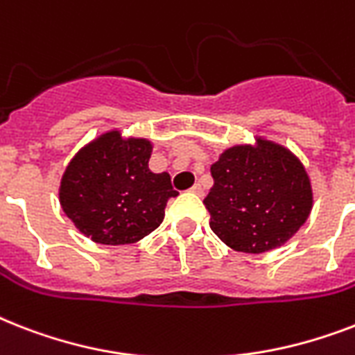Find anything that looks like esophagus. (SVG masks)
I'll use <instances>...</instances> for the list:
<instances>
[{
    "mask_svg": "<svg viewBox=\"0 0 355 355\" xmlns=\"http://www.w3.org/2000/svg\"><path fill=\"white\" fill-rule=\"evenodd\" d=\"M189 191L195 195H199V197H202V195H205V189H202V186H200V184H195L193 188L189 189Z\"/></svg>",
    "mask_w": 355,
    "mask_h": 355,
    "instance_id": "34e87169",
    "label": "esophagus"
}]
</instances>
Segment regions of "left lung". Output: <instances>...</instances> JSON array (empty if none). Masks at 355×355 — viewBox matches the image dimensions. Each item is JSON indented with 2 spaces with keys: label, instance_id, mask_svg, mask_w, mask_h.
<instances>
[{
  "label": "left lung",
  "instance_id": "8db88e82",
  "mask_svg": "<svg viewBox=\"0 0 355 355\" xmlns=\"http://www.w3.org/2000/svg\"><path fill=\"white\" fill-rule=\"evenodd\" d=\"M214 188L205 199L210 228L239 252L280 247L311 211V184L304 166L280 145L258 139L237 145L211 166Z\"/></svg>",
  "mask_w": 355,
  "mask_h": 355
}]
</instances>
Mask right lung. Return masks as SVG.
Instances as JSON below:
<instances>
[{"mask_svg":"<svg viewBox=\"0 0 355 355\" xmlns=\"http://www.w3.org/2000/svg\"><path fill=\"white\" fill-rule=\"evenodd\" d=\"M147 139L103 134L69 162L60 182L66 216L92 241L127 245L164 221L167 200L177 197L169 173L149 169Z\"/></svg>","mask_w":355,"mask_h":355,"instance_id":"obj_1","label":"right lung"}]
</instances>
